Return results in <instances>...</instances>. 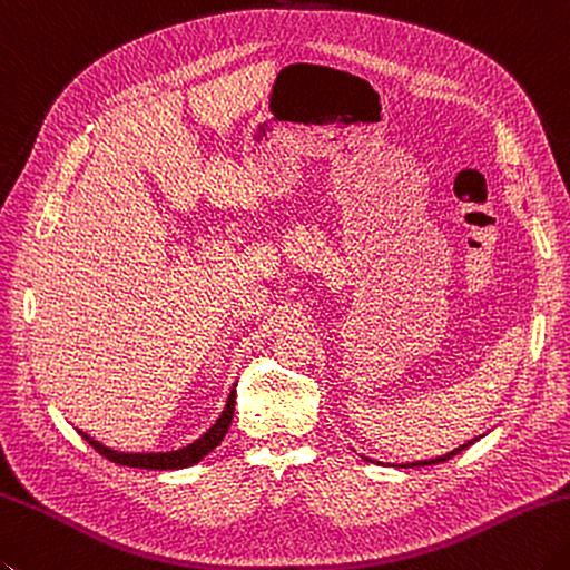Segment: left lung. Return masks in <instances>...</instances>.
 Masks as SVG:
<instances>
[{
    "label": "left lung",
    "instance_id": "left-lung-1",
    "mask_svg": "<svg viewBox=\"0 0 570 570\" xmlns=\"http://www.w3.org/2000/svg\"><path fill=\"white\" fill-rule=\"evenodd\" d=\"M472 442H474V440H470V442H466V444H460V448H456V450H452V452H448V454H442V456H434V460H425V462H412V464H403V466H428V464H440V462H448V460H452L454 454H460L462 450L470 448Z\"/></svg>",
    "mask_w": 570,
    "mask_h": 570
}]
</instances>
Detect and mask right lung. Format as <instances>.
Segmentation results:
<instances>
[{
    "label": "right lung",
    "instance_id": "obj_1",
    "mask_svg": "<svg viewBox=\"0 0 570 570\" xmlns=\"http://www.w3.org/2000/svg\"><path fill=\"white\" fill-rule=\"evenodd\" d=\"M234 400H237V393H229L227 397V405L225 410H222L219 420L212 425L203 438L195 440L193 444H187V448L183 450H175V452H148V454H128V452H116L110 448H104V444L96 442L94 438H88V434H83L86 442L91 444V448L104 454L106 460L116 462V464H122V466H140V470H185V466H193L197 464L203 456H207L212 450L217 448V444L222 442V438H225L229 425H232V415H234Z\"/></svg>",
    "mask_w": 570,
    "mask_h": 570
}]
</instances>
